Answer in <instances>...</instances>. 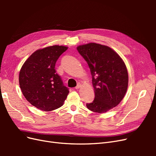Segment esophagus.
I'll return each instance as SVG.
<instances>
[{"label": "esophagus", "mask_w": 156, "mask_h": 156, "mask_svg": "<svg viewBox=\"0 0 156 156\" xmlns=\"http://www.w3.org/2000/svg\"><path fill=\"white\" fill-rule=\"evenodd\" d=\"M81 84H80V83H79L77 84V85L75 87V88L76 89V90H77V89H79L80 87H81Z\"/></svg>", "instance_id": "esophagus-1"}]
</instances>
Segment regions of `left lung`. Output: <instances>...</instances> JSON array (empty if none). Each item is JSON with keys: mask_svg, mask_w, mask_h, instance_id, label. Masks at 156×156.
<instances>
[{"mask_svg": "<svg viewBox=\"0 0 156 156\" xmlns=\"http://www.w3.org/2000/svg\"><path fill=\"white\" fill-rule=\"evenodd\" d=\"M90 70L95 98L89 110L103 113L120 103L128 86V73L120 56L109 47L90 43L77 48Z\"/></svg>", "mask_w": 156, "mask_h": 156, "instance_id": "obj_1", "label": "left lung"}]
</instances>
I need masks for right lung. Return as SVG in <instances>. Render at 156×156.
<instances>
[{
  "instance_id": "right-lung-1",
  "label": "right lung",
  "mask_w": 156,
  "mask_h": 156,
  "mask_svg": "<svg viewBox=\"0 0 156 156\" xmlns=\"http://www.w3.org/2000/svg\"><path fill=\"white\" fill-rule=\"evenodd\" d=\"M67 47L53 45L38 49L20 70L19 82L23 96L40 110L51 111L62 106L69 93L55 70L56 60Z\"/></svg>"
}]
</instances>
